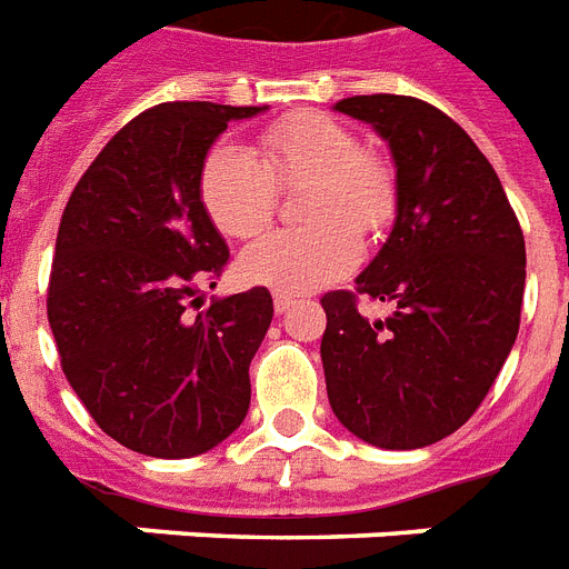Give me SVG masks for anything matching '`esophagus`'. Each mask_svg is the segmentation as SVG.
<instances>
[{
    "instance_id": "obj_1",
    "label": "esophagus",
    "mask_w": 569,
    "mask_h": 569,
    "mask_svg": "<svg viewBox=\"0 0 569 569\" xmlns=\"http://www.w3.org/2000/svg\"><path fill=\"white\" fill-rule=\"evenodd\" d=\"M272 306H276V311L279 313H284L288 308L297 306V299L290 297V293H279V290H276V293H272Z\"/></svg>"
}]
</instances>
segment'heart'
<instances>
[{"mask_svg":"<svg viewBox=\"0 0 569 569\" xmlns=\"http://www.w3.org/2000/svg\"><path fill=\"white\" fill-rule=\"evenodd\" d=\"M308 229L270 231L243 252L252 284L308 293L347 276L361 258V238L397 213V170L376 147L356 143L349 126L320 111H297L261 134L258 158L220 143L202 161L199 197L222 234L247 240L276 217L279 188H302Z\"/></svg>","mask_w":569,"mask_h":569,"instance_id":"obj_1","label":"heart"}]
</instances>
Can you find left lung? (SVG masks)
I'll return each mask as SVG.
<instances>
[{
	"label": "left lung",
	"mask_w": 569,
	"mask_h": 569,
	"mask_svg": "<svg viewBox=\"0 0 569 569\" xmlns=\"http://www.w3.org/2000/svg\"><path fill=\"white\" fill-rule=\"evenodd\" d=\"M397 167V220L352 290L320 299L331 411L381 449L438 443L470 420L520 329L526 240L502 181L456 120L413 97H349ZM390 301L370 321L357 297Z\"/></svg>",
	"instance_id": "left-lung-1"
}]
</instances>
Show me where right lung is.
<instances>
[{"mask_svg": "<svg viewBox=\"0 0 569 569\" xmlns=\"http://www.w3.org/2000/svg\"><path fill=\"white\" fill-rule=\"evenodd\" d=\"M261 111L156 104L104 143L63 208L47 293L63 376L99 429L140 456H202L249 411L272 297L252 288L206 308L202 284L229 247L199 170L231 120Z\"/></svg>", "mask_w": 569, "mask_h": 569, "instance_id": "add662e5", "label": "right lung"}]
</instances>
